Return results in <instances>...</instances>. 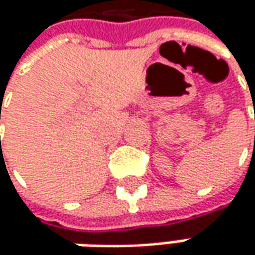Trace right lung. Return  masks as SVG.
Masks as SVG:
<instances>
[{"label":"right lung","instance_id":"right-lung-1","mask_svg":"<svg viewBox=\"0 0 255 255\" xmlns=\"http://www.w3.org/2000/svg\"><path fill=\"white\" fill-rule=\"evenodd\" d=\"M0 120H1V111H0Z\"/></svg>","mask_w":255,"mask_h":255}]
</instances>
